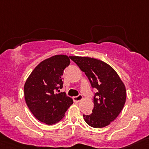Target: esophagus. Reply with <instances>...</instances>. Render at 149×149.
<instances>
[{
	"label": "esophagus",
	"mask_w": 149,
	"mask_h": 149,
	"mask_svg": "<svg viewBox=\"0 0 149 149\" xmlns=\"http://www.w3.org/2000/svg\"><path fill=\"white\" fill-rule=\"evenodd\" d=\"M82 99H83V97H82V95H81V94H79V95L73 97V100H74L75 102H79V101H81Z\"/></svg>",
	"instance_id": "obj_1"
}]
</instances>
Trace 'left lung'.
I'll return each instance as SVG.
<instances>
[{"mask_svg": "<svg viewBox=\"0 0 149 149\" xmlns=\"http://www.w3.org/2000/svg\"><path fill=\"white\" fill-rule=\"evenodd\" d=\"M96 88L92 113L83 115L86 123L93 127H105L119 115L126 100L124 84L115 70L106 63L87 57L70 56Z\"/></svg>", "mask_w": 149, "mask_h": 149, "instance_id": "8db88e82", "label": "left lung"}]
</instances>
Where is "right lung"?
Returning <instances> with one entry per match:
<instances>
[{"label":"right lung","instance_id":"add662e5","mask_svg":"<svg viewBox=\"0 0 149 149\" xmlns=\"http://www.w3.org/2000/svg\"><path fill=\"white\" fill-rule=\"evenodd\" d=\"M67 55H54L40 63L33 70L24 85L25 101L38 120L47 125L61 121L73 100L60 93L63 81L62 75L70 65Z\"/></svg>","mask_w":149,"mask_h":149}]
</instances>
